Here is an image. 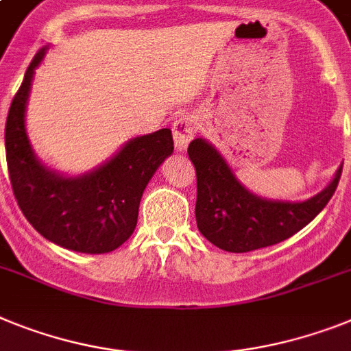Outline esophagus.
<instances>
[{"label":"esophagus","instance_id":"esophagus-1","mask_svg":"<svg viewBox=\"0 0 351 351\" xmlns=\"http://www.w3.org/2000/svg\"><path fill=\"white\" fill-rule=\"evenodd\" d=\"M196 128H198V123L193 116L178 117L173 123V139H175V146L178 152H184L187 148V144L194 139Z\"/></svg>","mask_w":351,"mask_h":351}]
</instances>
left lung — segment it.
I'll use <instances>...</instances> for the list:
<instances>
[{
	"label": "left lung",
	"mask_w": 351,
	"mask_h": 351,
	"mask_svg": "<svg viewBox=\"0 0 351 351\" xmlns=\"http://www.w3.org/2000/svg\"><path fill=\"white\" fill-rule=\"evenodd\" d=\"M189 158L196 167V223L203 237L232 253H246L289 239L307 226L334 196L343 166L334 180L307 202H273L244 189L212 144L194 139Z\"/></svg>",
	"instance_id": "1"
}]
</instances>
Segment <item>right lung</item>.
<instances>
[{"instance_id":"right-lung-1","label":"right lung","mask_w":351,"mask_h":351,"mask_svg":"<svg viewBox=\"0 0 351 351\" xmlns=\"http://www.w3.org/2000/svg\"><path fill=\"white\" fill-rule=\"evenodd\" d=\"M43 48L26 69L5 125V149L12 191L30 225L51 243L82 253H108L135 230L148 182L173 153V135L162 128L128 141L98 169L67 178L44 167L25 130V110Z\"/></svg>"}]
</instances>
